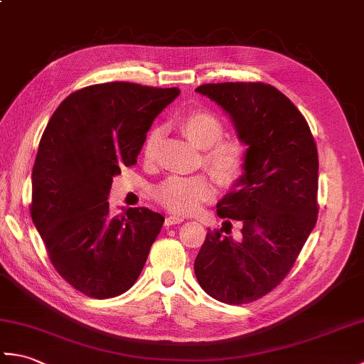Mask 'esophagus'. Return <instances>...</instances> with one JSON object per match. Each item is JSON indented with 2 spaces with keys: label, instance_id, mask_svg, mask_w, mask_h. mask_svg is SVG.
Wrapping results in <instances>:
<instances>
[{
  "label": "esophagus",
  "instance_id": "esophagus-1",
  "mask_svg": "<svg viewBox=\"0 0 364 364\" xmlns=\"http://www.w3.org/2000/svg\"><path fill=\"white\" fill-rule=\"evenodd\" d=\"M184 218H181V215H168V218H166V225L170 227V225H176V223H183Z\"/></svg>",
  "mask_w": 364,
  "mask_h": 364
}]
</instances>
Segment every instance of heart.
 I'll list each match as a JSON object with an SVG mask.
<instances>
[{
    "instance_id": "heart-1",
    "label": "heart",
    "mask_w": 364,
    "mask_h": 364,
    "mask_svg": "<svg viewBox=\"0 0 364 364\" xmlns=\"http://www.w3.org/2000/svg\"><path fill=\"white\" fill-rule=\"evenodd\" d=\"M178 127L192 142L203 149V166L223 188L242 180L249 164V146L241 137L223 136V123L208 109H189L176 119ZM161 133L151 128L142 145V156L151 162L156 156ZM214 197V186L206 175L168 176L154 189L156 202L175 214L196 213Z\"/></svg>"
}]
</instances>
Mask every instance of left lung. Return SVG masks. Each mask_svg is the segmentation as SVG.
Masks as SVG:
<instances>
[{
    "label": "left lung",
    "instance_id": "left-lung-1",
    "mask_svg": "<svg viewBox=\"0 0 364 364\" xmlns=\"http://www.w3.org/2000/svg\"><path fill=\"white\" fill-rule=\"evenodd\" d=\"M196 92L222 106L249 145L245 175L218 203L225 222L208 228L196 277L215 300L250 304L283 282L316 225L318 146L301 112L270 84H203ZM231 220L242 223L239 240L228 236Z\"/></svg>",
    "mask_w": 364,
    "mask_h": 364
}]
</instances>
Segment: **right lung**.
Segmentation results:
<instances>
[{
    "label": "right lung",
    "mask_w": 364,
    "mask_h": 364,
    "mask_svg": "<svg viewBox=\"0 0 364 364\" xmlns=\"http://www.w3.org/2000/svg\"><path fill=\"white\" fill-rule=\"evenodd\" d=\"M180 94L136 82L82 87L58 106L33 167L31 218L53 267L94 299L128 291L141 275L164 218L149 208L114 215L107 196L134 166L154 117Z\"/></svg>",
    "instance_id": "1"
}]
</instances>
